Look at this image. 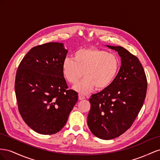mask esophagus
<instances>
[{
	"mask_svg": "<svg viewBox=\"0 0 160 160\" xmlns=\"http://www.w3.org/2000/svg\"><path fill=\"white\" fill-rule=\"evenodd\" d=\"M85 97L84 95H82V94H79V97H78V98H79V100H84V99H85Z\"/></svg>",
	"mask_w": 160,
	"mask_h": 160,
	"instance_id": "esophagus-1",
	"label": "esophagus"
}]
</instances>
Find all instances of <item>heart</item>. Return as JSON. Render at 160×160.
I'll list each match as a JSON object with an SVG mask.
<instances>
[{"mask_svg":"<svg viewBox=\"0 0 160 160\" xmlns=\"http://www.w3.org/2000/svg\"><path fill=\"white\" fill-rule=\"evenodd\" d=\"M74 58L65 59L62 71L72 84H77L84 75L85 78L74 87L80 93H88L95 87L99 90L107 88L119 72V59L104 50L80 49L75 52Z\"/></svg>","mask_w":160,"mask_h":160,"instance_id":"obj_1","label":"heart"}]
</instances>
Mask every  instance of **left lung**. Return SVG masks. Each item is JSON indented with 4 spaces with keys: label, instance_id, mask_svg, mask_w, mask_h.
<instances>
[{
    "label": "left lung",
    "instance_id": "8db88e82",
    "mask_svg": "<svg viewBox=\"0 0 160 160\" xmlns=\"http://www.w3.org/2000/svg\"><path fill=\"white\" fill-rule=\"evenodd\" d=\"M115 50L121 66L112 84L91 96L88 126L97 138L109 140L129 129L142 108L147 92V78L139 59L121 46Z\"/></svg>",
    "mask_w": 160,
    "mask_h": 160
}]
</instances>
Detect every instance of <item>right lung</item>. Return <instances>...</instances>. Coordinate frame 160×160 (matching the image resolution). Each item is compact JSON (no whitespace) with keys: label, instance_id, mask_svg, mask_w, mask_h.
Wrapping results in <instances>:
<instances>
[{"label":"right lung","instance_id":"add662e5","mask_svg":"<svg viewBox=\"0 0 160 160\" xmlns=\"http://www.w3.org/2000/svg\"><path fill=\"white\" fill-rule=\"evenodd\" d=\"M68 50L63 44L38 45L22 58L17 71L15 89L22 119L35 132L52 135L60 131L78 100L68 90L62 71Z\"/></svg>","mask_w":160,"mask_h":160}]
</instances>
